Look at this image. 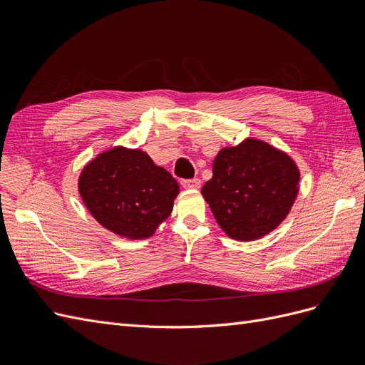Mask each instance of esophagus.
I'll return each mask as SVG.
<instances>
[{
    "label": "esophagus",
    "mask_w": 365,
    "mask_h": 365,
    "mask_svg": "<svg viewBox=\"0 0 365 365\" xmlns=\"http://www.w3.org/2000/svg\"><path fill=\"white\" fill-rule=\"evenodd\" d=\"M181 184H182V187H185V189H200V187H201V180L200 178L182 180Z\"/></svg>",
    "instance_id": "34e87169"
}]
</instances>
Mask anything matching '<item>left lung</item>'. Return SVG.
<instances>
[{"label": "left lung", "instance_id": "8db88e82", "mask_svg": "<svg viewBox=\"0 0 365 365\" xmlns=\"http://www.w3.org/2000/svg\"><path fill=\"white\" fill-rule=\"evenodd\" d=\"M300 173L286 153L248 138L222 149L213 163V178L202 187L216 222L237 240H256L289 213Z\"/></svg>", "mask_w": 365, "mask_h": 365}]
</instances>
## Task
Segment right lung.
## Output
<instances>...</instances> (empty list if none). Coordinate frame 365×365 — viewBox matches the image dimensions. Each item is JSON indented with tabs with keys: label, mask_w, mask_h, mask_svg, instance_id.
Wrapping results in <instances>:
<instances>
[{
	"label": "right lung",
	"mask_w": 365,
	"mask_h": 365,
	"mask_svg": "<svg viewBox=\"0 0 365 365\" xmlns=\"http://www.w3.org/2000/svg\"><path fill=\"white\" fill-rule=\"evenodd\" d=\"M79 192L98 224L118 236L146 239L169 217L180 185L148 153L114 148L82 170Z\"/></svg>",
	"instance_id": "add662e5"
}]
</instances>
